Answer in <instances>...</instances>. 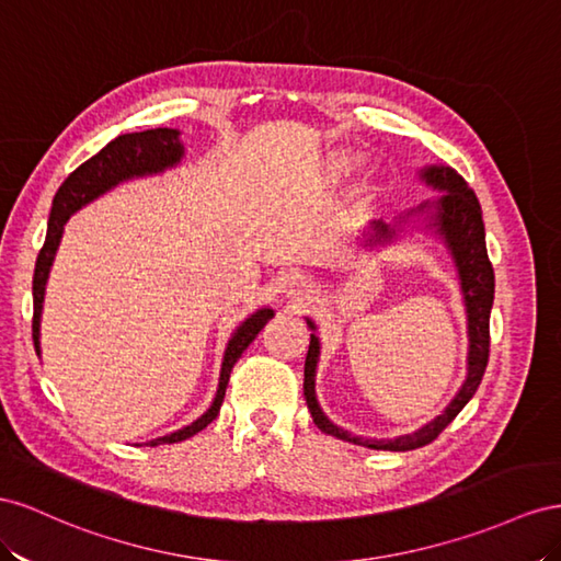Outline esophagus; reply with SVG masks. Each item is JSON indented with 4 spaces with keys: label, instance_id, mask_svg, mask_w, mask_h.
I'll use <instances>...</instances> for the list:
<instances>
[{
    "label": "esophagus",
    "instance_id": "obj_1",
    "mask_svg": "<svg viewBox=\"0 0 561 561\" xmlns=\"http://www.w3.org/2000/svg\"><path fill=\"white\" fill-rule=\"evenodd\" d=\"M302 291H306V282L300 277H291V296H302Z\"/></svg>",
    "mask_w": 561,
    "mask_h": 561
}]
</instances>
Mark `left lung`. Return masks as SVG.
I'll list each match as a JSON object with an SVG mask.
<instances>
[{
  "instance_id": "left-lung-1",
  "label": "left lung",
  "mask_w": 561,
  "mask_h": 561,
  "mask_svg": "<svg viewBox=\"0 0 561 561\" xmlns=\"http://www.w3.org/2000/svg\"><path fill=\"white\" fill-rule=\"evenodd\" d=\"M421 181L430 185L432 190L444 192L435 202H425L419 209H413L404 216L397 218V226H388L382 220L371 222V232L366 234L364 247H378L390 244L402 230L399 226L407 222L411 216H423L427 220V228L435 230L444 239L446 249H449L451 259L458 270L462 302H466L468 312V376L462 380L458 394L451 399V404L446 407L435 421H430L421 430L411 432V435H402L394 439H366L357 437L352 432L333 425L322 407L317 402L314 392V376H317V362H319V339L317 333H310V347L306 357V378H302V394H306L308 409L312 413L314 425L327 432L331 437H339L343 442H352L359 446H369V449L380 451H411L435 442L439 432L449 425L456 415L462 411L472 394L477 392L479 382L486 371L489 364V317L493 306V267L486 253V239H484V220H482V206H479L474 192L462 181L451 167H425L421 169ZM308 327L314 331L312 319H306Z\"/></svg>"
}]
</instances>
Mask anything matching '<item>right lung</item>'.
Instances as JSON below:
<instances>
[{
  "mask_svg": "<svg viewBox=\"0 0 561 561\" xmlns=\"http://www.w3.org/2000/svg\"><path fill=\"white\" fill-rule=\"evenodd\" d=\"M183 154H185V148L181 142L179 129H148L140 134H122L115 140H110L99 154L87 159L82 167H77L68 175V179L62 181V185L58 187L56 197H54V204H51L49 230H46L44 247H42V251L37 255V263H35V277H32V300H35V314H32V341H35L37 355H42L39 324H42L46 279H49V272H51L60 237H62V226H66L68 218L75 211L82 209V206H87L93 199H99L101 195H105L107 190L117 187L124 181L140 179V175L162 173L175 164H181ZM272 314H275V310L261 308L234 329L232 339L228 341V347H226V357H222L218 390H216L211 407L206 409L195 423L175 430V432H171V435L148 442L150 446L183 442L192 435H197L199 430H204L216 419L220 411V404H222V397H226L232 366L237 364L239 357H242V352L251 345V341L259 335V331L270 322Z\"/></svg>",
  "mask_w": 561,
  "mask_h": 561,
  "instance_id": "add662e5",
  "label": "right lung"
}]
</instances>
